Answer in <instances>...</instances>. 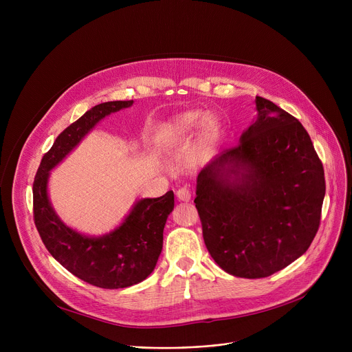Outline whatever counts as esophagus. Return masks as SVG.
<instances>
[{"instance_id": "esophagus-1", "label": "esophagus", "mask_w": 352, "mask_h": 352, "mask_svg": "<svg viewBox=\"0 0 352 352\" xmlns=\"http://www.w3.org/2000/svg\"><path fill=\"white\" fill-rule=\"evenodd\" d=\"M175 195H177V199L178 201H190L191 199V191L188 190V188H179L177 192H175Z\"/></svg>"}]
</instances>
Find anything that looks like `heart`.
Masks as SVG:
<instances>
[{
  "mask_svg": "<svg viewBox=\"0 0 352 352\" xmlns=\"http://www.w3.org/2000/svg\"><path fill=\"white\" fill-rule=\"evenodd\" d=\"M197 131V142L201 150H208L219 135V121L215 116L202 117L201 111H186L175 116L165 126V142L168 145L188 140Z\"/></svg>",
  "mask_w": 352,
  "mask_h": 352,
  "instance_id": "heart-1",
  "label": "heart"
}]
</instances>
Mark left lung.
<instances>
[{"instance_id": "8db88e82", "label": "left lung", "mask_w": 352, "mask_h": 352, "mask_svg": "<svg viewBox=\"0 0 352 352\" xmlns=\"http://www.w3.org/2000/svg\"><path fill=\"white\" fill-rule=\"evenodd\" d=\"M255 108L238 145L198 174L194 199L208 252L239 278H264L300 258L325 197L322 164L302 124L263 97Z\"/></svg>"}]
</instances>
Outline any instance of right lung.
Instances as JSON below:
<instances>
[{
	"label": "right lung",
	"instance_id": "1",
	"mask_svg": "<svg viewBox=\"0 0 352 352\" xmlns=\"http://www.w3.org/2000/svg\"><path fill=\"white\" fill-rule=\"evenodd\" d=\"M133 104V100L98 104L67 126L43 157L32 187L35 227L50 254L80 280L107 289L135 285L154 271L166 218L174 210V192L135 201L118 227L96 236L68 227L57 215L48 197V181L55 166L101 120Z\"/></svg>",
	"mask_w": 352,
	"mask_h": 352
}]
</instances>
